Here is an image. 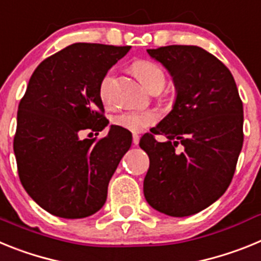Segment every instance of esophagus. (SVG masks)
Masks as SVG:
<instances>
[{"label": "esophagus", "instance_id": "esophagus-1", "mask_svg": "<svg viewBox=\"0 0 261 261\" xmlns=\"http://www.w3.org/2000/svg\"><path fill=\"white\" fill-rule=\"evenodd\" d=\"M138 142H140V136L133 135V145H138Z\"/></svg>", "mask_w": 261, "mask_h": 261}]
</instances>
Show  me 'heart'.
Listing matches in <instances>:
<instances>
[{"mask_svg":"<svg viewBox=\"0 0 261 261\" xmlns=\"http://www.w3.org/2000/svg\"><path fill=\"white\" fill-rule=\"evenodd\" d=\"M135 74L150 91L161 90L166 84V74L156 62L150 60H137L132 66ZM114 71L110 70L105 74L99 85V95L105 103L110 102V86ZM158 115L154 111H125L112 119V124L129 132H142L147 126L155 124Z\"/></svg>","mask_w":261,"mask_h":261,"instance_id":"heart-1","label":"heart"}]
</instances>
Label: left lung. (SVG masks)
Wrapping results in <instances>:
<instances>
[{"mask_svg": "<svg viewBox=\"0 0 261 261\" xmlns=\"http://www.w3.org/2000/svg\"><path fill=\"white\" fill-rule=\"evenodd\" d=\"M172 75V111L141 137L149 155L144 180L146 201L171 217L208 208L225 193L243 146V103L231 71L196 45L147 49ZM156 134L168 138L158 143ZM181 144V152L174 149Z\"/></svg>", "mask_w": 261, "mask_h": 261, "instance_id": "obj_1", "label": "left lung"}]
</instances>
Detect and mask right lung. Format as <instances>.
Masks as SVG:
<instances>
[{
	"label": "right lung",
	"instance_id": "right-lung-1",
	"mask_svg": "<svg viewBox=\"0 0 261 261\" xmlns=\"http://www.w3.org/2000/svg\"><path fill=\"white\" fill-rule=\"evenodd\" d=\"M129 49L75 43L41 61L30 78L18 107L14 154L23 188L53 216L96 213L132 145L130 132L116 125L103 138H80L107 126L99 85Z\"/></svg>",
	"mask_w": 261,
	"mask_h": 261
}]
</instances>
